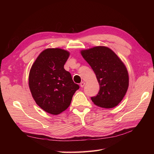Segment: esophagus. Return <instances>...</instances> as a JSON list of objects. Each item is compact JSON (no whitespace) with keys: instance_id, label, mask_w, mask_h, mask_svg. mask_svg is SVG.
<instances>
[{"instance_id":"obj_1","label":"esophagus","mask_w":154,"mask_h":154,"mask_svg":"<svg viewBox=\"0 0 154 154\" xmlns=\"http://www.w3.org/2000/svg\"><path fill=\"white\" fill-rule=\"evenodd\" d=\"M85 84V83L84 82H81V83H80V87H84Z\"/></svg>"}]
</instances>
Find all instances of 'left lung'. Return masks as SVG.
<instances>
[{"mask_svg":"<svg viewBox=\"0 0 154 154\" xmlns=\"http://www.w3.org/2000/svg\"><path fill=\"white\" fill-rule=\"evenodd\" d=\"M83 58L94 71L100 91L91 100L96 105L105 109L117 106L127 91L128 73L125 64L113 51L97 46L81 51Z\"/></svg>","mask_w":154,"mask_h":154,"instance_id":"8db88e82","label":"left lung"}]
</instances>
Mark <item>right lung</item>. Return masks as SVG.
Returning <instances> with one entry per match:
<instances>
[{"label": "right lung", "instance_id": "1", "mask_svg": "<svg viewBox=\"0 0 154 154\" xmlns=\"http://www.w3.org/2000/svg\"><path fill=\"white\" fill-rule=\"evenodd\" d=\"M67 51L50 48L37 57L29 74V87L36 103L51 114L66 110L80 87L64 69L69 57Z\"/></svg>", "mask_w": 154, "mask_h": 154}]
</instances>
